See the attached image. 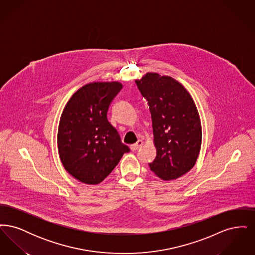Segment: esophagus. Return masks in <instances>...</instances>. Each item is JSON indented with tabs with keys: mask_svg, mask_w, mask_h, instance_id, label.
I'll return each mask as SVG.
<instances>
[{
	"mask_svg": "<svg viewBox=\"0 0 255 255\" xmlns=\"http://www.w3.org/2000/svg\"><path fill=\"white\" fill-rule=\"evenodd\" d=\"M142 144H143L142 140H137L134 144L131 145V150H132V151H135V150H137Z\"/></svg>",
	"mask_w": 255,
	"mask_h": 255,
	"instance_id": "34e87169",
	"label": "esophagus"
}]
</instances>
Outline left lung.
I'll return each mask as SVG.
<instances>
[{
	"label": "left lung",
	"mask_w": 255,
	"mask_h": 255,
	"mask_svg": "<svg viewBox=\"0 0 255 255\" xmlns=\"http://www.w3.org/2000/svg\"><path fill=\"white\" fill-rule=\"evenodd\" d=\"M149 105L157 156L149 167L164 181L192 169L202 143V126L193 98L170 76L148 73L135 80Z\"/></svg>",
	"instance_id": "1"
}]
</instances>
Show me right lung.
Here are the masks:
<instances>
[{
    "label": "right lung",
    "mask_w": 255,
    "mask_h": 255,
    "mask_svg": "<svg viewBox=\"0 0 255 255\" xmlns=\"http://www.w3.org/2000/svg\"><path fill=\"white\" fill-rule=\"evenodd\" d=\"M122 89L120 82L87 84L64 108L57 134L59 157L64 168L79 182H102L130 151L107 119L110 105Z\"/></svg>",
    "instance_id": "1"
}]
</instances>
